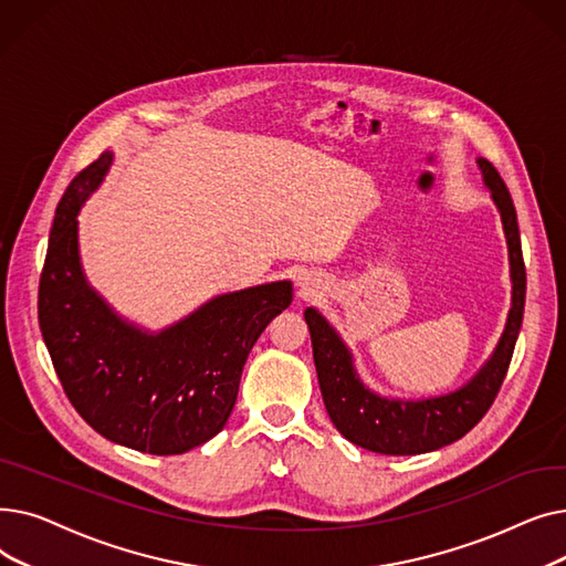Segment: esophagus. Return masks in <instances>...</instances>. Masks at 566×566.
I'll use <instances>...</instances> for the list:
<instances>
[{
    "mask_svg": "<svg viewBox=\"0 0 566 566\" xmlns=\"http://www.w3.org/2000/svg\"><path fill=\"white\" fill-rule=\"evenodd\" d=\"M298 284H301V289H303V291H307V293H314V282H310V277H303Z\"/></svg>",
    "mask_w": 566,
    "mask_h": 566,
    "instance_id": "1",
    "label": "esophagus"
}]
</instances>
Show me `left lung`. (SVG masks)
Masks as SVG:
<instances>
[{"mask_svg": "<svg viewBox=\"0 0 566 566\" xmlns=\"http://www.w3.org/2000/svg\"><path fill=\"white\" fill-rule=\"evenodd\" d=\"M478 165L484 176V186L491 190V199L500 211L504 238H507L512 310L491 358L465 385L450 395L420 401L380 397L360 380L353 355L333 325L318 310H305L325 410L346 440L369 452L392 457L424 454L463 438L484 418L497 397L504 376H507L523 323L525 263L512 195L486 158H478Z\"/></svg>", "mask_w": 566, "mask_h": 566, "instance_id": "1", "label": "left lung"}]
</instances>
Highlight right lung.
Instances as JSON below:
<instances>
[{"label": "right lung", "instance_id": "add662e5", "mask_svg": "<svg viewBox=\"0 0 566 566\" xmlns=\"http://www.w3.org/2000/svg\"><path fill=\"white\" fill-rule=\"evenodd\" d=\"M112 165L105 151L56 206L39 284V325L64 392L82 420L146 454H184L222 431L248 355L282 310L289 280L216 295L160 333L118 316L88 286L77 213Z\"/></svg>", "mask_w": 566, "mask_h": 566}]
</instances>
